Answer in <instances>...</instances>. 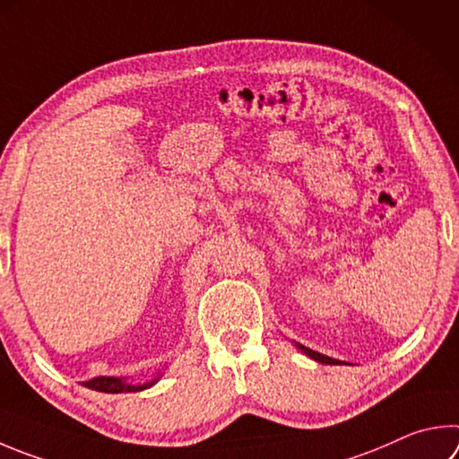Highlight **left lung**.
<instances>
[{
  "mask_svg": "<svg viewBox=\"0 0 459 459\" xmlns=\"http://www.w3.org/2000/svg\"><path fill=\"white\" fill-rule=\"evenodd\" d=\"M299 349H301L303 353L309 355L311 359L319 361V363H325V365H339V363H341V361H337V359H331V357H327V355H321V353H316V351H313V349L305 347V345H299Z\"/></svg>",
  "mask_w": 459,
  "mask_h": 459,
  "instance_id": "obj_1",
  "label": "left lung"
}]
</instances>
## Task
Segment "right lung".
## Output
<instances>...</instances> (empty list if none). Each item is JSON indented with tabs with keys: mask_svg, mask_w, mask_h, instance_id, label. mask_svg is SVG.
Instances as JSON below:
<instances>
[{
	"mask_svg": "<svg viewBox=\"0 0 459 459\" xmlns=\"http://www.w3.org/2000/svg\"><path fill=\"white\" fill-rule=\"evenodd\" d=\"M158 379L160 377L143 383V385H130V383L122 381L118 377H94L90 381H84V385L96 391H104V394H132V391H143V389L152 387Z\"/></svg>",
	"mask_w": 459,
	"mask_h": 459,
	"instance_id": "add662e5",
	"label": "right lung"
}]
</instances>
